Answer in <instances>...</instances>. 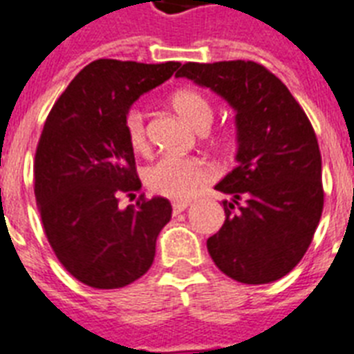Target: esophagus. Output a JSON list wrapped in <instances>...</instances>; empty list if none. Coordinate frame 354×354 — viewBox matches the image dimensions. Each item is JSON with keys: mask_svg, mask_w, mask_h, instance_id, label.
Wrapping results in <instances>:
<instances>
[{"mask_svg": "<svg viewBox=\"0 0 354 354\" xmlns=\"http://www.w3.org/2000/svg\"><path fill=\"white\" fill-rule=\"evenodd\" d=\"M189 205H191L189 202H174V203H172V212H174V214H178V212L185 211Z\"/></svg>", "mask_w": 354, "mask_h": 354, "instance_id": "obj_1", "label": "esophagus"}]
</instances>
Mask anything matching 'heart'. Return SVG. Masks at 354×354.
<instances>
[{
  "label": "heart",
  "mask_w": 354,
  "mask_h": 354,
  "mask_svg": "<svg viewBox=\"0 0 354 354\" xmlns=\"http://www.w3.org/2000/svg\"><path fill=\"white\" fill-rule=\"evenodd\" d=\"M171 105L189 125L200 132L209 129L214 116L209 97L194 88L176 91L171 97ZM123 131L134 151L147 152V123L142 109L131 107L125 112ZM209 178H211V169L198 158L165 156L149 167L145 183L154 194L171 200H189L209 182Z\"/></svg>",
  "instance_id": "obj_1"
}]
</instances>
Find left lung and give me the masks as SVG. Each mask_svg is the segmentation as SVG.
I'll use <instances>...</instances> for the list:
<instances>
[{
  "instance_id": "8db88e82",
  "label": "left lung",
  "mask_w": 354,
  "mask_h": 354,
  "mask_svg": "<svg viewBox=\"0 0 354 354\" xmlns=\"http://www.w3.org/2000/svg\"><path fill=\"white\" fill-rule=\"evenodd\" d=\"M236 111L238 165L216 191L225 222L207 240L212 261L242 283H269L297 267L324 209L322 156L309 118L289 88L254 62L185 63L176 73Z\"/></svg>"
}]
</instances>
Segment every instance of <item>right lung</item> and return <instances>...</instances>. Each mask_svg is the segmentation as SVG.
<instances>
[{"instance_id": "1", "label": "right lung", "mask_w": 354, "mask_h": 354, "mask_svg": "<svg viewBox=\"0 0 354 354\" xmlns=\"http://www.w3.org/2000/svg\"><path fill=\"white\" fill-rule=\"evenodd\" d=\"M178 67L96 59L68 83L43 125L34 158L37 209L56 258L85 286L125 287L154 261L172 207L143 194L136 205H118L120 194L142 189L123 116Z\"/></svg>"}]
</instances>
